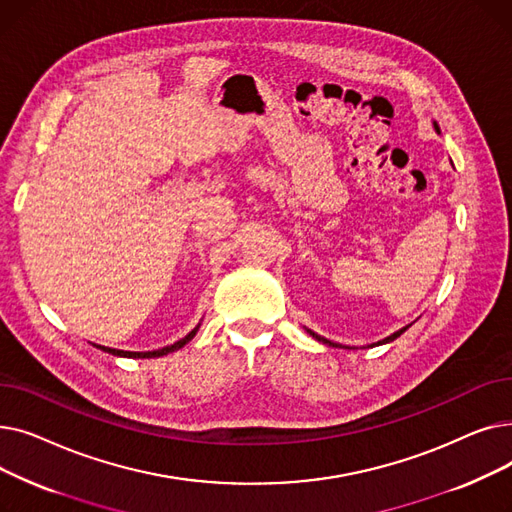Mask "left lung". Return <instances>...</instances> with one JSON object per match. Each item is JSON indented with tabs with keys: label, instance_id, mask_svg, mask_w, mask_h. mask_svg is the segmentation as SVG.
<instances>
[{
	"label": "left lung",
	"instance_id": "1",
	"mask_svg": "<svg viewBox=\"0 0 512 512\" xmlns=\"http://www.w3.org/2000/svg\"><path fill=\"white\" fill-rule=\"evenodd\" d=\"M434 128H436V132H438V134H440V126H438V124H436V122H434ZM409 328H411V326H405V328H400V330H398V332H394V334H390V336H388V338H384V340H380V342H375V344H378V346H380V344H386V342H392V340H396V338H398V336H400V334H402V332H407V330H409ZM307 332H309V334H311V336H313V338H315V340H319V342H324V344H330V346H342V344H336V342H332V340H328V338H324V336H319V334H315V332H311V330H307Z\"/></svg>",
	"mask_w": 512,
	"mask_h": 512
}]
</instances>
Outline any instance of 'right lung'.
Instances as JSON below:
<instances>
[{"instance_id":"add662e5","label":"right lung","mask_w":512,"mask_h":512,"mask_svg":"<svg viewBox=\"0 0 512 512\" xmlns=\"http://www.w3.org/2000/svg\"><path fill=\"white\" fill-rule=\"evenodd\" d=\"M199 326L195 330L188 332L184 338H180L178 342L170 344V346H164V348H157V351H147V353H132V351H118V348H110V346H101V344H95L97 348H101L103 353H110V355H116V357H128V359H153V357H164L168 353H174L178 351V348H182L186 342H191L197 334Z\"/></svg>"}]
</instances>
